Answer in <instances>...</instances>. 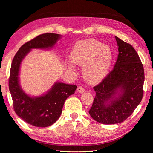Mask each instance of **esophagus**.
<instances>
[{
  "label": "esophagus",
  "instance_id": "obj_1",
  "mask_svg": "<svg viewBox=\"0 0 153 153\" xmlns=\"http://www.w3.org/2000/svg\"><path fill=\"white\" fill-rule=\"evenodd\" d=\"M77 92H79V93H83L85 92V89H84L82 86H79L77 87Z\"/></svg>",
  "mask_w": 153,
  "mask_h": 153
}]
</instances>
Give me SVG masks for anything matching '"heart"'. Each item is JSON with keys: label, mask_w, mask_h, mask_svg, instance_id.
Wrapping results in <instances>:
<instances>
[{"label": "heart", "mask_w": 153, "mask_h": 153, "mask_svg": "<svg viewBox=\"0 0 153 153\" xmlns=\"http://www.w3.org/2000/svg\"><path fill=\"white\" fill-rule=\"evenodd\" d=\"M70 60L74 64L83 66V76L87 82L97 83L108 74L112 61V52L108 45L89 39L76 44L71 53ZM68 69L75 71L76 67L69 63Z\"/></svg>", "instance_id": "obj_1"}]
</instances>
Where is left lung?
Masks as SVG:
<instances>
[{
  "label": "left lung",
  "instance_id": "1",
  "mask_svg": "<svg viewBox=\"0 0 153 153\" xmlns=\"http://www.w3.org/2000/svg\"><path fill=\"white\" fill-rule=\"evenodd\" d=\"M118 55L113 70L93 87L96 93L89 113L95 121L115 124L124 121L137 108L143 95L144 69L131 45L115 36Z\"/></svg>",
  "mask_w": 153,
  "mask_h": 153
}]
</instances>
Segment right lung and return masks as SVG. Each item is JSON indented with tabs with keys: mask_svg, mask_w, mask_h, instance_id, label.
Returning a JSON list of instances; mask_svg holds the SVG:
<instances>
[{
	"mask_svg": "<svg viewBox=\"0 0 153 153\" xmlns=\"http://www.w3.org/2000/svg\"><path fill=\"white\" fill-rule=\"evenodd\" d=\"M62 35L44 33L23 45L12 60L9 78L14 111L19 117L35 127L50 126L57 121L62 113L65 100L73 95L77 86L56 82L40 96H31L25 93L19 83V70L22 60L32 49L49 50L53 48Z\"/></svg>",
	"mask_w": 153,
	"mask_h": 153,
	"instance_id": "right-lung-1",
	"label": "right lung"
}]
</instances>
